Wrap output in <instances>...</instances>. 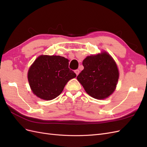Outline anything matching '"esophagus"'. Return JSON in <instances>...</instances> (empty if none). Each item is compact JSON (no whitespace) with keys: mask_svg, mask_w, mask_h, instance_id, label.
Wrapping results in <instances>:
<instances>
[{"mask_svg":"<svg viewBox=\"0 0 147 147\" xmlns=\"http://www.w3.org/2000/svg\"><path fill=\"white\" fill-rule=\"evenodd\" d=\"M75 74H76L77 75H78L79 74V73H80V70H79L78 69L75 70Z\"/></svg>","mask_w":147,"mask_h":147,"instance_id":"1","label":"esophagus"}]
</instances>
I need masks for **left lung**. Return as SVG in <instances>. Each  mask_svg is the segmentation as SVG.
Masks as SVG:
<instances>
[{"mask_svg": "<svg viewBox=\"0 0 147 147\" xmlns=\"http://www.w3.org/2000/svg\"><path fill=\"white\" fill-rule=\"evenodd\" d=\"M84 69L77 78L86 92L97 99H104L115 91L119 78L116 63L107 53L86 57Z\"/></svg>", "mask_w": 147, "mask_h": 147, "instance_id": "1", "label": "left lung"}]
</instances>
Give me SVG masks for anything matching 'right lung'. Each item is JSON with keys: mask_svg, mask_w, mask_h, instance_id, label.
<instances>
[{"mask_svg": "<svg viewBox=\"0 0 147 147\" xmlns=\"http://www.w3.org/2000/svg\"><path fill=\"white\" fill-rule=\"evenodd\" d=\"M76 74L69 68V60L60 56L42 55L34 61L28 72V81L35 95L44 100L58 96Z\"/></svg>", "mask_w": 147, "mask_h": 147, "instance_id": "obj_1", "label": "right lung"}]
</instances>
